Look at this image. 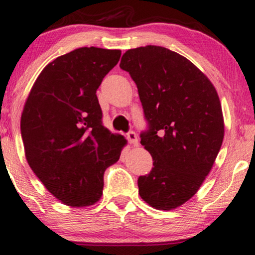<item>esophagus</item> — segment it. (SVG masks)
<instances>
[{"label": "esophagus", "mask_w": 255, "mask_h": 255, "mask_svg": "<svg viewBox=\"0 0 255 255\" xmlns=\"http://www.w3.org/2000/svg\"><path fill=\"white\" fill-rule=\"evenodd\" d=\"M127 138H128V142H130L131 145H133V146H138V145H139V141H138V136H136L135 132H133V131H130V132H128V134H127Z\"/></svg>", "instance_id": "34e87169"}]
</instances>
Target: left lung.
Here are the masks:
<instances>
[{"label": "left lung", "mask_w": 255, "mask_h": 255, "mask_svg": "<svg viewBox=\"0 0 255 255\" xmlns=\"http://www.w3.org/2000/svg\"><path fill=\"white\" fill-rule=\"evenodd\" d=\"M120 66L138 88L147 121L140 143L153 157L139 194L154 208L173 209L197 193L222 146L219 95L192 62L164 47L128 49Z\"/></svg>", "instance_id": "obj_1"}]
</instances>
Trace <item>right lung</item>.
Listing matches in <instances>:
<instances>
[{
  "instance_id": "right-lung-1",
  "label": "right lung",
  "mask_w": 255,
  "mask_h": 255,
  "mask_svg": "<svg viewBox=\"0 0 255 255\" xmlns=\"http://www.w3.org/2000/svg\"><path fill=\"white\" fill-rule=\"evenodd\" d=\"M121 50L82 47L42 70L24 106L20 131L29 167L63 204L85 207L102 195L106 169L127 140L102 124L97 90Z\"/></svg>"
}]
</instances>
